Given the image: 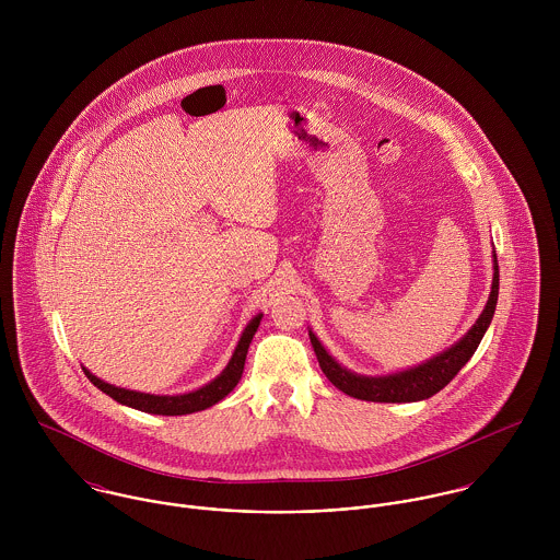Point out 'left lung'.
I'll return each mask as SVG.
<instances>
[{"instance_id": "1", "label": "left lung", "mask_w": 560, "mask_h": 560, "mask_svg": "<svg viewBox=\"0 0 560 560\" xmlns=\"http://www.w3.org/2000/svg\"><path fill=\"white\" fill-rule=\"evenodd\" d=\"M498 304V258L493 252V282L491 293L487 300L485 311L472 325V329L451 349L435 355L433 360L413 366L409 371L386 375V377H364L355 375L347 369H342L319 342V338L311 331V342L315 347L320 371L325 377L345 395L353 399L375 400V402H409V400H422L438 395L444 386L453 382V377L466 366V362L475 355L477 347L493 319V311Z\"/></svg>"}]
</instances>
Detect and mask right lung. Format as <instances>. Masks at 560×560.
Returning a JSON list of instances; mask_svg holds the SVG:
<instances>
[{"label":"right lung","instance_id":"obj_1","mask_svg":"<svg viewBox=\"0 0 560 560\" xmlns=\"http://www.w3.org/2000/svg\"><path fill=\"white\" fill-rule=\"evenodd\" d=\"M260 317L256 315L254 319L247 323V327L241 334L240 345L229 362V366L222 371L220 377H215L211 384L189 393V395H176V397H160V395H147V393H136V390H125V388H116L112 384L101 382L98 377H94L88 369H83L85 377L105 395H109L112 399L129 405L133 409L147 411V413H160V416H183V413H194L200 409H207L211 405H215L218 400L224 399L237 384H240L241 375H243V364H245V355H247V347L260 325Z\"/></svg>","mask_w":560,"mask_h":560}]
</instances>
